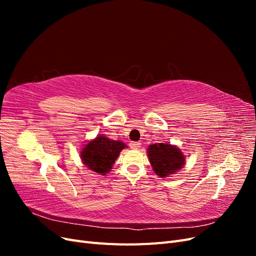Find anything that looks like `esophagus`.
<instances>
[{"label":"esophagus","instance_id":"esophagus-1","mask_svg":"<svg viewBox=\"0 0 256 256\" xmlns=\"http://www.w3.org/2000/svg\"><path fill=\"white\" fill-rule=\"evenodd\" d=\"M130 147L132 150H138L141 147V143L140 142H131L130 143Z\"/></svg>","mask_w":256,"mask_h":256}]
</instances>
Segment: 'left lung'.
<instances>
[{
  "label": "left lung",
  "instance_id": "8db88e82",
  "mask_svg": "<svg viewBox=\"0 0 256 256\" xmlns=\"http://www.w3.org/2000/svg\"><path fill=\"white\" fill-rule=\"evenodd\" d=\"M147 152L152 170L160 177L174 174L184 164L182 152L171 144L157 143L150 145Z\"/></svg>",
  "mask_w": 256,
  "mask_h": 256
}]
</instances>
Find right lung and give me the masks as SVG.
Listing matches in <instances>:
<instances>
[{"mask_svg":"<svg viewBox=\"0 0 256 256\" xmlns=\"http://www.w3.org/2000/svg\"><path fill=\"white\" fill-rule=\"evenodd\" d=\"M125 147H127L126 144L120 141L98 136L95 140L85 145L81 152V159L92 171L104 175L112 168L120 150Z\"/></svg>","mask_w":256,"mask_h":256,"instance_id":"add662e5","label":"right lung"}]
</instances>
